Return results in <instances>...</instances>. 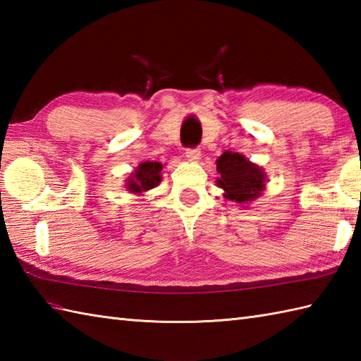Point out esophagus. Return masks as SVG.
Here are the masks:
<instances>
[{
  "label": "esophagus",
  "mask_w": 361,
  "mask_h": 361,
  "mask_svg": "<svg viewBox=\"0 0 361 361\" xmlns=\"http://www.w3.org/2000/svg\"><path fill=\"white\" fill-rule=\"evenodd\" d=\"M186 158L189 161H192V163H198V161H200V158H202V152L198 149H188L186 150Z\"/></svg>",
  "instance_id": "esophagus-1"
}]
</instances>
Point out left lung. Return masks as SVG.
Segmentation results:
<instances>
[{
    "label": "left lung",
    "mask_w": 361,
    "mask_h": 361,
    "mask_svg": "<svg viewBox=\"0 0 361 361\" xmlns=\"http://www.w3.org/2000/svg\"><path fill=\"white\" fill-rule=\"evenodd\" d=\"M217 186L225 190V198L239 204L255 202L265 189V172L240 153L225 152L217 159Z\"/></svg>",
    "instance_id": "8db88e82"
}]
</instances>
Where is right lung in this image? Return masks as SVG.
<instances>
[{"instance_id":"obj_1","label":"right lung","mask_w":361,"mask_h":361,"mask_svg":"<svg viewBox=\"0 0 361 361\" xmlns=\"http://www.w3.org/2000/svg\"><path fill=\"white\" fill-rule=\"evenodd\" d=\"M161 171H163V164L157 163V161H145L135 169V172L130 173L126 180V188L132 194L141 195L147 190L157 188L161 181Z\"/></svg>"}]
</instances>
